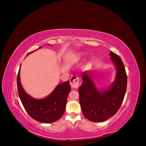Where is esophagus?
I'll return each instance as SVG.
<instances>
[{
	"mask_svg": "<svg viewBox=\"0 0 146 146\" xmlns=\"http://www.w3.org/2000/svg\"><path fill=\"white\" fill-rule=\"evenodd\" d=\"M70 83L72 88H77L79 85V80L77 76H72L70 79Z\"/></svg>",
	"mask_w": 146,
	"mask_h": 146,
	"instance_id": "obj_1",
	"label": "esophagus"
}]
</instances>
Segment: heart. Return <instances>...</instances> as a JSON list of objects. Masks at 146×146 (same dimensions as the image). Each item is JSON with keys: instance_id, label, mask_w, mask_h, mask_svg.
Here are the masks:
<instances>
[{"instance_id": "heart-1", "label": "heart", "mask_w": 146, "mask_h": 146, "mask_svg": "<svg viewBox=\"0 0 146 146\" xmlns=\"http://www.w3.org/2000/svg\"><path fill=\"white\" fill-rule=\"evenodd\" d=\"M82 57H83V56H82V54H78V56H77V58H78V59H80Z\"/></svg>"}]
</instances>
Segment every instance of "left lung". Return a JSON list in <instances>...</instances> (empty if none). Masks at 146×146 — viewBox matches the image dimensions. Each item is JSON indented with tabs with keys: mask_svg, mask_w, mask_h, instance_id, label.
I'll list each match as a JSON object with an SVG mask.
<instances>
[{
	"mask_svg": "<svg viewBox=\"0 0 146 146\" xmlns=\"http://www.w3.org/2000/svg\"><path fill=\"white\" fill-rule=\"evenodd\" d=\"M110 59L116 68L115 79L109 88L99 90L92 78V73L82 74L83 83L79 88V102L82 113L94 122H103L112 117L119 110L125 95L127 76L121 58L110 51Z\"/></svg>",
	"mask_w": 146,
	"mask_h": 146,
	"instance_id": "obj_1",
	"label": "left lung"
}]
</instances>
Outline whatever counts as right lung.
I'll return each mask as SVG.
<instances>
[{
	"instance_id": "add662e5",
	"label": "right lung",
	"mask_w": 146,
	"mask_h": 146,
	"mask_svg": "<svg viewBox=\"0 0 146 146\" xmlns=\"http://www.w3.org/2000/svg\"><path fill=\"white\" fill-rule=\"evenodd\" d=\"M41 48L40 47L39 48ZM29 52L32 53L33 51ZM20 68L17 76L18 92L25 110L34 119L43 123H51L59 119L63 115L68 95L71 87L69 81L58 85L52 92L43 99H35L27 94L23 88L20 80Z\"/></svg>"
}]
</instances>
